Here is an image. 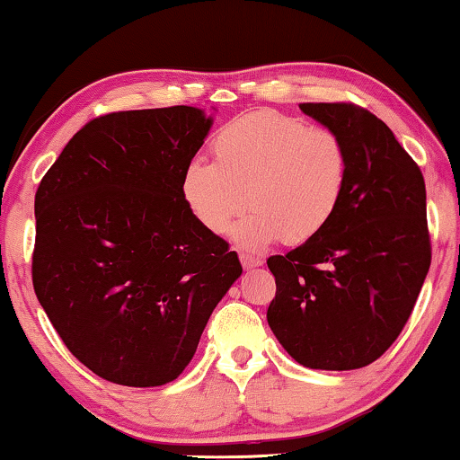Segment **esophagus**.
<instances>
[{
    "label": "esophagus",
    "mask_w": 460,
    "mask_h": 460,
    "mask_svg": "<svg viewBox=\"0 0 460 460\" xmlns=\"http://www.w3.org/2000/svg\"><path fill=\"white\" fill-rule=\"evenodd\" d=\"M239 260H242L243 269H256V266H262L264 262L260 256H253V253H245V252L239 253Z\"/></svg>",
    "instance_id": "obj_1"
}]
</instances>
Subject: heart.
<instances>
[{
	"mask_svg": "<svg viewBox=\"0 0 460 460\" xmlns=\"http://www.w3.org/2000/svg\"><path fill=\"white\" fill-rule=\"evenodd\" d=\"M215 163L191 161L181 196L210 233H225L243 210L233 237L258 250L272 242L297 245L331 223L349 183V148L331 128H307L274 109L225 123L212 138Z\"/></svg>",
	"mask_w": 460,
	"mask_h": 460,
	"instance_id": "obj_1",
	"label": "heart"
}]
</instances>
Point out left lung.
Listing matches in <instances>:
<instances>
[{
    "label": "left lung",
    "instance_id": "1",
    "mask_svg": "<svg viewBox=\"0 0 460 460\" xmlns=\"http://www.w3.org/2000/svg\"><path fill=\"white\" fill-rule=\"evenodd\" d=\"M349 148L341 207L316 237L270 256L269 324L312 369H358L399 337L431 262L421 169L382 119L353 102H301Z\"/></svg>",
    "mask_w": 460,
    "mask_h": 460
}]
</instances>
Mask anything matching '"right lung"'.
Masks as SVG:
<instances>
[{
  "label": "right lung",
  "mask_w": 460,
  "mask_h": 460,
  "mask_svg": "<svg viewBox=\"0 0 460 460\" xmlns=\"http://www.w3.org/2000/svg\"><path fill=\"white\" fill-rule=\"evenodd\" d=\"M210 126L186 105L101 115L39 183L34 293L70 353L102 380H175L242 274L237 253L181 196Z\"/></svg>",
  "instance_id": "right-lung-1"
}]
</instances>
